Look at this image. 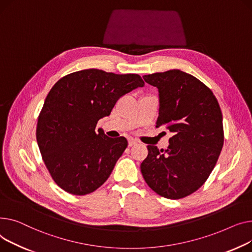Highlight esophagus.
<instances>
[{"instance_id":"obj_1","label":"esophagus","mask_w":252,"mask_h":252,"mask_svg":"<svg viewBox=\"0 0 252 252\" xmlns=\"http://www.w3.org/2000/svg\"><path fill=\"white\" fill-rule=\"evenodd\" d=\"M138 143V141L136 139H133V138H129L128 139V145L129 146H133V145H136Z\"/></svg>"}]
</instances>
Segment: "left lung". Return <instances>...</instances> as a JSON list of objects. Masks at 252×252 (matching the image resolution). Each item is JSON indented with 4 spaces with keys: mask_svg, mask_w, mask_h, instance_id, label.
Wrapping results in <instances>:
<instances>
[{
    "mask_svg": "<svg viewBox=\"0 0 252 252\" xmlns=\"http://www.w3.org/2000/svg\"><path fill=\"white\" fill-rule=\"evenodd\" d=\"M158 88L157 128L173 133L166 151L147 145L141 162L145 182L162 197L179 199L209 178L224 144L223 116L210 88L190 74L173 69L144 75Z\"/></svg>",
    "mask_w": 252,
    "mask_h": 252,
    "instance_id": "1",
    "label": "left lung"
}]
</instances>
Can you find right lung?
Masks as SVG:
<instances>
[{"label":"right lung","instance_id":"right-lung-1","mask_svg":"<svg viewBox=\"0 0 252 252\" xmlns=\"http://www.w3.org/2000/svg\"><path fill=\"white\" fill-rule=\"evenodd\" d=\"M144 86L138 74L86 69L69 74L50 91L38 117L36 140L54 181L74 195H85L107 181L128 145L108 137L97 121L122 95Z\"/></svg>","mask_w":252,"mask_h":252}]
</instances>
